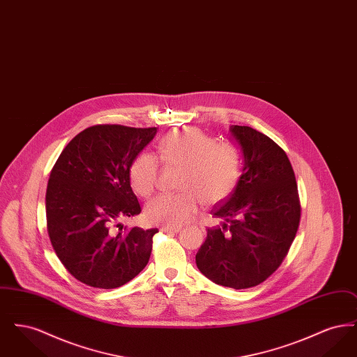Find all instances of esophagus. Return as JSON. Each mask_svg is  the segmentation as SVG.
Segmentation results:
<instances>
[{
	"label": "esophagus",
	"instance_id": "34e87169",
	"mask_svg": "<svg viewBox=\"0 0 357 357\" xmlns=\"http://www.w3.org/2000/svg\"><path fill=\"white\" fill-rule=\"evenodd\" d=\"M181 226H162V231L165 233H179L181 231Z\"/></svg>",
	"mask_w": 357,
	"mask_h": 357
}]
</instances>
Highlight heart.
<instances>
[{
	"label": "heart",
	"instance_id": "obj_1",
	"mask_svg": "<svg viewBox=\"0 0 357 357\" xmlns=\"http://www.w3.org/2000/svg\"><path fill=\"white\" fill-rule=\"evenodd\" d=\"M163 162L183 167L179 194H163L153 198L144 210L147 222L153 225L181 226L198 211L199 201L206 206L226 199L239 179L241 160L236 149L214 140L198 128L176 130L159 144ZM159 160L151 153H140L130 169V181L136 192L150 197L156 190Z\"/></svg>",
	"mask_w": 357,
	"mask_h": 357
}]
</instances>
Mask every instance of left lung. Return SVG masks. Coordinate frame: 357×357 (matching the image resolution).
Returning a JSON list of instances; mask_svg holds the SVG:
<instances>
[{
    "label": "left lung",
    "instance_id": "obj_1",
    "mask_svg": "<svg viewBox=\"0 0 357 357\" xmlns=\"http://www.w3.org/2000/svg\"><path fill=\"white\" fill-rule=\"evenodd\" d=\"M230 139L242 153V175L230 197L214 207L213 215L223 222L207 229L195 262L218 285L252 288L288 255L301 206L294 171L277 143L248 126H231Z\"/></svg>",
    "mask_w": 357,
    "mask_h": 357
}]
</instances>
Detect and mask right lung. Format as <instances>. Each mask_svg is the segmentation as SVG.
<instances>
[{
  "instance_id": "right-lung-1",
  "label": "right lung",
  "mask_w": 357,
  "mask_h": 357,
  "mask_svg": "<svg viewBox=\"0 0 357 357\" xmlns=\"http://www.w3.org/2000/svg\"><path fill=\"white\" fill-rule=\"evenodd\" d=\"M156 128L99 124L75 136L50 175L45 208L52 246L76 280L119 288L144 269L158 229L116 230L142 211L130 169Z\"/></svg>"
}]
</instances>
